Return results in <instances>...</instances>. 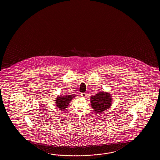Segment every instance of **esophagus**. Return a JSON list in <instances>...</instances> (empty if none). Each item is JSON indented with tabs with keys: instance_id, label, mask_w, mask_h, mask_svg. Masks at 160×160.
Segmentation results:
<instances>
[{
	"instance_id": "obj_1",
	"label": "esophagus",
	"mask_w": 160,
	"mask_h": 160,
	"mask_svg": "<svg viewBox=\"0 0 160 160\" xmlns=\"http://www.w3.org/2000/svg\"><path fill=\"white\" fill-rule=\"evenodd\" d=\"M81 96L83 97V98H85L86 96H87V94L86 93H83L81 94Z\"/></svg>"
}]
</instances>
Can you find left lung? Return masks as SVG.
Listing matches in <instances>:
<instances>
[{"mask_svg":"<svg viewBox=\"0 0 160 160\" xmlns=\"http://www.w3.org/2000/svg\"><path fill=\"white\" fill-rule=\"evenodd\" d=\"M112 101V96L109 93L99 92L91 97L92 108L95 113H101L110 107Z\"/></svg>","mask_w":160,"mask_h":160,"instance_id":"8db88e82","label":"left lung"}]
</instances>
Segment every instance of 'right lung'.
Returning a JSON list of instances; mask_svg holds the SVG:
<instances>
[{"label": "right lung", "mask_w": 160, "mask_h": 160, "mask_svg": "<svg viewBox=\"0 0 160 160\" xmlns=\"http://www.w3.org/2000/svg\"><path fill=\"white\" fill-rule=\"evenodd\" d=\"M74 97L75 96L71 95L58 97L55 100L56 106L59 108V110H63L67 108L69 102L72 99V98H74Z\"/></svg>", "instance_id": "1"}]
</instances>
